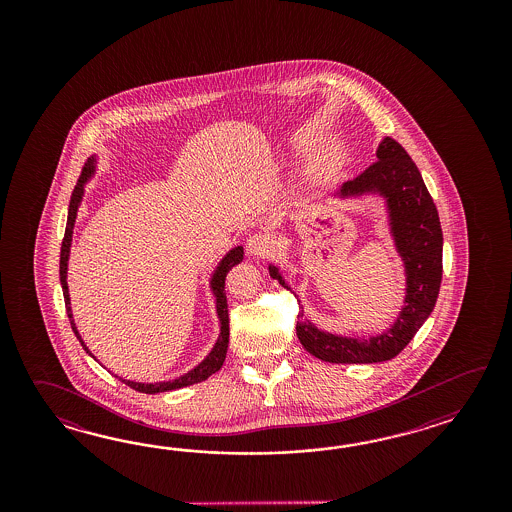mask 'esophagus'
<instances>
[{"label": "esophagus", "instance_id": "34e87169", "mask_svg": "<svg viewBox=\"0 0 512 512\" xmlns=\"http://www.w3.org/2000/svg\"><path fill=\"white\" fill-rule=\"evenodd\" d=\"M245 247H247V254L252 256V258H267V256H271L272 249H274L271 238H267V236H263V234H254V236H251V238L247 240Z\"/></svg>", "mask_w": 512, "mask_h": 512}]
</instances>
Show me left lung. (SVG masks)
Returning <instances> with one entry per match:
<instances>
[{
  "instance_id": "8db88e82",
  "label": "left lung",
  "mask_w": 512,
  "mask_h": 512,
  "mask_svg": "<svg viewBox=\"0 0 512 512\" xmlns=\"http://www.w3.org/2000/svg\"><path fill=\"white\" fill-rule=\"evenodd\" d=\"M377 159L359 177L344 183L340 196L379 192L386 197L393 240L406 271L404 307L386 333L368 340L324 333L305 320L300 311L296 320L298 340L316 359L331 364H371L397 357L434 311L441 287L443 230L421 172L392 137L379 144ZM269 272L285 289H291L276 267L271 265Z\"/></svg>"
}]
</instances>
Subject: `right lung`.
<instances>
[{
    "label": "right lung",
    "mask_w": 512,
    "mask_h": 512,
    "mask_svg": "<svg viewBox=\"0 0 512 512\" xmlns=\"http://www.w3.org/2000/svg\"><path fill=\"white\" fill-rule=\"evenodd\" d=\"M93 170H95V159H87L86 166H84V170H82V175H80L77 186H75V190H73L71 201H69L66 234H64V241H62V249H60V283H62V291H64V300H66L67 316H69L71 327H73L75 335H77L78 340H80L82 348L86 349L89 355H91V351L86 348V344H84V340L78 335L77 327H75V322H73L71 307H69V291H67L66 276L69 247H71V236H73V227H75V219H77L78 205H80L82 196H84V183H86L87 177L93 174ZM241 260H243V247L232 249V251L221 260L218 269H216L214 276H212L210 285H212V289H214L216 302H218L216 307H218L219 322H221V333H219L216 346L208 353L207 359L203 360L194 370L188 371L183 377H179V379H175V381L155 382V384H142V382L126 381V379H120V381L124 382V384H128L130 388L137 390V392L161 393L177 390V388H185V386L197 384V382L207 381L212 373H216V371L223 366L225 357H227V348H229V307H227V296H225V278H227V272H229L234 265H238ZM91 357H93V355H91Z\"/></svg>",
    "instance_id": "right-lung-1"
}]
</instances>
